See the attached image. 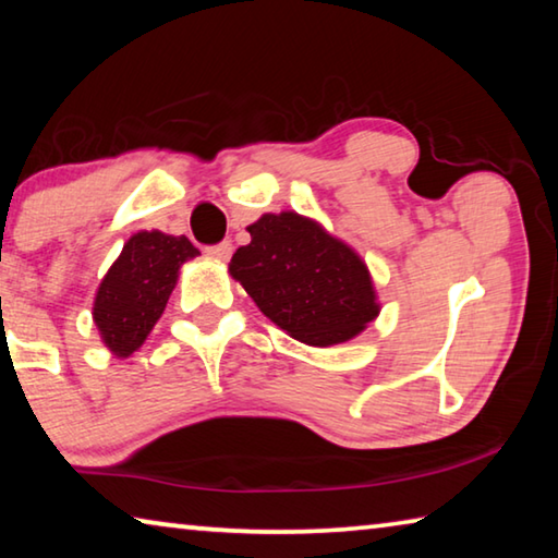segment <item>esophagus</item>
<instances>
[{
	"label": "esophagus",
	"mask_w": 558,
	"mask_h": 558,
	"mask_svg": "<svg viewBox=\"0 0 558 558\" xmlns=\"http://www.w3.org/2000/svg\"><path fill=\"white\" fill-rule=\"evenodd\" d=\"M206 253H209V256L216 260H229L233 253V245H231V241H221V243L211 245V248H206Z\"/></svg>",
	"instance_id": "1"
}]
</instances>
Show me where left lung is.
I'll use <instances>...</instances> for the list:
<instances>
[{
	"label": "left lung",
	"instance_id": "1",
	"mask_svg": "<svg viewBox=\"0 0 558 558\" xmlns=\"http://www.w3.org/2000/svg\"><path fill=\"white\" fill-rule=\"evenodd\" d=\"M248 233L229 263L231 278L292 339L342 344L379 317L366 263L323 223L295 211L263 214Z\"/></svg>",
	"mask_w": 558,
	"mask_h": 558
}]
</instances>
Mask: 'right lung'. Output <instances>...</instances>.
I'll return each instance as SVG.
<instances>
[{
    "label": "right lung",
    "mask_w": 558,
    "mask_h": 558,
    "mask_svg": "<svg viewBox=\"0 0 558 558\" xmlns=\"http://www.w3.org/2000/svg\"><path fill=\"white\" fill-rule=\"evenodd\" d=\"M199 256L186 235L137 231L100 280L93 323L112 354L125 359L145 344L177 286L179 268Z\"/></svg>",
    "instance_id": "1"
}]
</instances>
